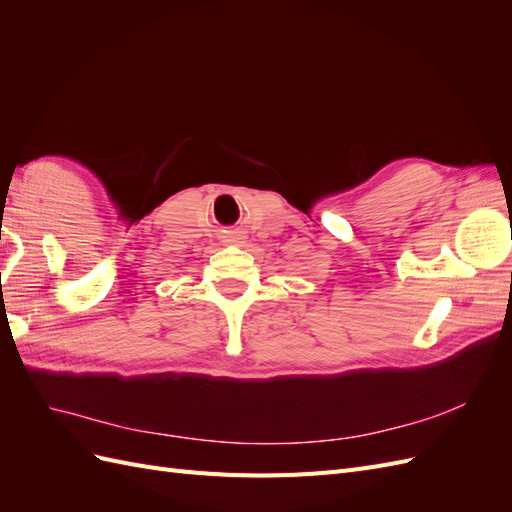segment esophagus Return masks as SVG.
<instances>
[{
  "mask_svg": "<svg viewBox=\"0 0 512 512\" xmlns=\"http://www.w3.org/2000/svg\"><path fill=\"white\" fill-rule=\"evenodd\" d=\"M226 243H241V235H228Z\"/></svg>",
  "mask_w": 512,
  "mask_h": 512,
  "instance_id": "obj_1",
  "label": "esophagus"
}]
</instances>
